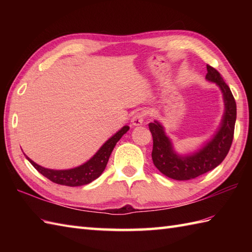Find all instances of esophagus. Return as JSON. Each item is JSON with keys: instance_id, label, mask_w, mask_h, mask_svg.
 I'll use <instances>...</instances> for the list:
<instances>
[{"instance_id": "esophagus-1", "label": "esophagus", "mask_w": 252, "mask_h": 252, "mask_svg": "<svg viewBox=\"0 0 252 252\" xmlns=\"http://www.w3.org/2000/svg\"><path fill=\"white\" fill-rule=\"evenodd\" d=\"M131 122H132V126H141L142 123L144 122V114L143 112H137V114H135L134 116H133V118L131 119Z\"/></svg>"}]
</instances>
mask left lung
Listing matches in <instances>:
<instances>
[{"instance_id":"left-lung-1","label":"left lung","mask_w":252,"mask_h":252,"mask_svg":"<svg viewBox=\"0 0 252 252\" xmlns=\"http://www.w3.org/2000/svg\"><path fill=\"white\" fill-rule=\"evenodd\" d=\"M206 79L220 88L224 100V114L220 126L213 136L198 151L187 155L175 152L172 141L165 134L164 126L159 121L149 123L153 135L152 158L155 167L170 179L187 181L205 174L220 164L231 148L235 122H236V101L217 69L207 65Z\"/></svg>"}]
</instances>
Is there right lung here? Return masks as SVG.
<instances>
[{
  "label": "right lung",
  "instance_id": "obj_1",
  "mask_svg": "<svg viewBox=\"0 0 252 252\" xmlns=\"http://www.w3.org/2000/svg\"><path fill=\"white\" fill-rule=\"evenodd\" d=\"M130 126H125L121 129L115 133L109 140H107L103 146H101L94 156L88 160L87 162L79 165V167L67 169V170H53L47 169L41 165L36 164L34 161L26 156V158L29 160V162L33 165V167L39 171V172L44 175L45 178L49 179L50 181L54 182L56 184L66 185V186H82L87 185L91 182L96 180L98 176L103 173L105 170L107 162H108L109 157L111 155L112 149L115 148L117 142L120 140L123 134L129 131Z\"/></svg>",
  "mask_w": 252,
  "mask_h": 252
}]
</instances>
